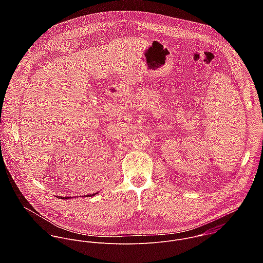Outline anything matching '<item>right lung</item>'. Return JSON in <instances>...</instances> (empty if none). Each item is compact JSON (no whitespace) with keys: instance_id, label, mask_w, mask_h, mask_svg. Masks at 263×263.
I'll use <instances>...</instances> for the list:
<instances>
[{"instance_id":"obj_1","label":"right lung","mask_w":263,"mask_h":263,"mask_svg":"<svg viewBox=\"0 0 263 263\" xmlns=\"http://www.w3.org/2000/svg\"><path fill=\"white\" fill-rule=\"evenodd\" d=\"M98 192H96V193H91V194H89V195H87V196H94V195H96ZM59 198H61V199H69V198H72V197H68V196H66V197H64V196H58Z\"/></svg>"}]
</instances>
